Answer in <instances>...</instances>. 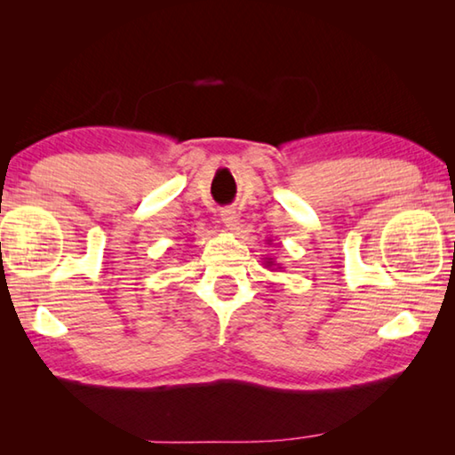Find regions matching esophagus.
<instances>
[{
	"mask_svg": "<svg viewBox=\"0 0 455 455\" xmlns=\"http://www.w3.org/2000/svg\"><path fill=\"white\" fill-rule=\"evenodd\" d=\"M236 211L235 209H230V206H227V209H222L220 211V220L225 222V227L228 228V230H235L236 228Z\"/></svg>",
	"mask_w": 455,
	"mask_h": 455,
	"instance_id": "1",
	"label": "esophagus"
}]
</instances>
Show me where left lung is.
Segmentation results:
<instances>
[{
  "mask_svg": "<svg viewBox=\"0 0 455 455\" xmlns=\"http://www.w3.org/2000/svg\"><path fill=\"white\" fill-rule=\"evenodd\" d=\"M265 267H267V268H273V271H276V268H283L279 263H275V260H273L271 257L265 259Z\"/></svg>",
  "mask_w": 455,
  "mask_h": 455,
  "instance_id": "left-lung-1",
  "label": "left lung"
}]
</instances>
